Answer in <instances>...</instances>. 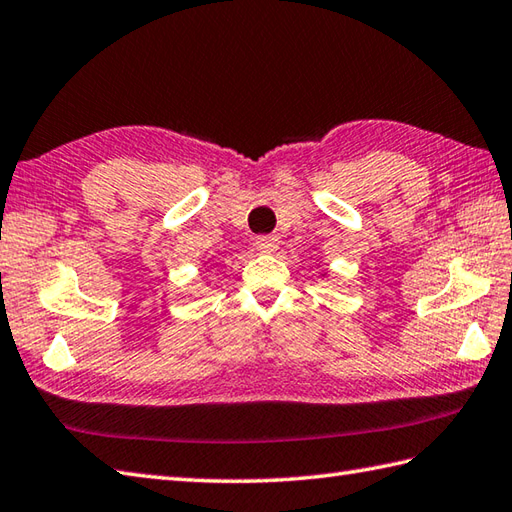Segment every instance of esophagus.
I'll list each match as a JSON object with an SVG mask.
<instances>
[{
	"mask_svg": "<svg viewBox=\"0 0 512 512\" xmlns=\"http://www.w3.org/2000/svg\"><path fill=\"white\" fill-rule=\"evenodd\" d=\"M255 246L259 253H275V250L279 248V239L275 235H262L255 239Z\"/></svg>",
	"mask_w": 512,
	"mask_h": 512,
	"instance_id": "1",
	"label": "esophagus"
}]
</instances>
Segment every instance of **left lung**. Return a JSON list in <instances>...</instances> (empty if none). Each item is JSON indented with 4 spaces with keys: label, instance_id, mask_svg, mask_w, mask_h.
I'll return each mask as SVG.
<instances>
[{
    "label": "left lung",
    "instance_id": "left-lung-1",
    "mask_svg": "<svg viewBox=\"0 0 512 512\" xmlns=\"http://www.w3.org/2000/svg\"><path fill=\"white\" fill-rule=\"evenodd\" d=\"M325 275H328V273H321V277H325Z\"/></svg>",
    "mask_w": 512,
    "mask_h": 512
}]
</instances>
